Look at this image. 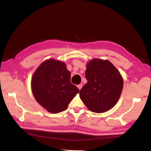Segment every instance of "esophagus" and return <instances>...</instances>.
Returning <instances> with one entry per match:
<instances>
[{
	"label": "esophagus",
	"instance_id": "esophagus-1",
	"mask_svg": "<svg viewBox=\"0 0 151 151\" xmlns=\"http://www.w3.org/2000/svg\"><path fill=\"white\" fill-rule=\"evenodd\" d=\"M77 87H78V88L79 89V90H81V88H82V84H79V85H78V86H77Z\"/></svg>",
	"mask_w": 151,
	"mask_h": 151
}]
</instances>
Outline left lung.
I'll use <instances>...</instances> for the list:
<instances>
[{
    "label": "left lung",
    "mask_w": 151,
    "mask_h": 151,
    "mask_svg": "<svg viewBox=\"0 0 151 151\" xmlns=\"http://www.w3.org/2000/svg\"><path fill=\"white\" fill-rule=\"evenodd\" d=\"M88 82L80 91V97L89 110L107 111L117 104L123 88L121 73L108 60L94 58L86 65Z\"/></svg>",
    "instance_id": "obj_1"
}]
</instances>
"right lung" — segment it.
<instances>
[{
    "label": "right lung",
    "instance_id": "obj_1",
    "mask_svg": "<svg viewBox=\"0 0 151 151\" xmlns=\"http://www.w3.org/2000/svg\"><path fill=\"white\" fill-rule=\"evenodd\" d=\"M70 73L66 64L52 58L45 60L33 74L32 91L36 101L51 114L65 110L79 92L70 83Z\"/></svg>",
    "mask_w": 151,
    "mask_h": 151
}]
</instances>
